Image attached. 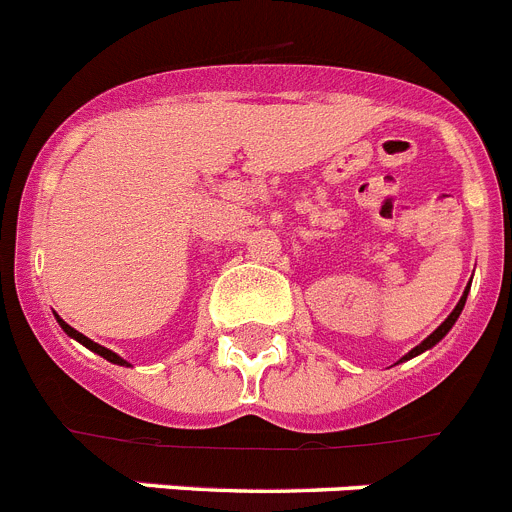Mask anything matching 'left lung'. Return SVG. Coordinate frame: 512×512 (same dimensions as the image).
<instances>
[{
  "instance_id": "8db88e82",
  "label": "left lung",
  "mask_w": 512,
  "mask_h": 512,
  "mask_svg": "<svg viewBox=\"0 0 512 512\" xmlns=\"http://www.w3.org/2000/svg\"><path fill=\"white\" fill-rule=\"evenodd\" d=\"M467 295H469V287H467V289H464V295H461L459 305H456V307H454V312H451L449 318L443 320V323H441V325H438V328H436V330H433L431 336L425 338V341H423V343H420V346H415V348H413V351H410V354H405V356H402V359H400V361H408V359H413V356L423 354V351H428V348H433V346H436V343H438V341H441V338H443V336H446V333H449V330H451V328H454L456 318H459V315H461V310H464V302H467Z\"/></svg>"
}]
</instances>
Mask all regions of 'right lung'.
Returning a JSON list of instances; mask_svg holds the SVG:
<instances>
[{"mask_svg": "<svg viewBox=\"0 0 512 512\" xmlns=\"http://www.w3.org/2000/svg\"><path fill=\"white\" fill-rule=\"evenodd\" d=\"M56 320H58V325H61V328H63V333H66V336H71V338H74V341H79L81 346H87L89 351H94V354H99V356H102V359L112 361V364L130 366L128 361L122 359V356H117L115 351H110V348H104V346H99V343H94L92 338H87V336H84V333H79V330H74V328H71V325L66 323V320H61V318H58V315H56Z\"/></svg>", "mask_w": 512, "mask_h": 512, "instance_id": "1", "label": "right lung"}]
</instances>
